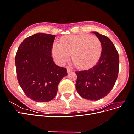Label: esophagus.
Instances as JSON below:
<instances>
[{"instance_id":"1","label":"esophagus","mask_w":134,"mask_h":134,"mask_svg":"<svg viewBox=\"0 0 134 134\" xmlns=\"http://www.w3.org/2000/svg\"><path fill=\"white\" fill-rule=\"evenodd\" d=\"M71 71H72V70L71 69H70V68L68 67V68H67V72H68V73H69V72H71Z\"/></svg>"}]
</instances>
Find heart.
<instances>
[{
  "mask_svg": "<svg viewBox=\"0 0 134 134\" xmlns=\"http://www.w3.org/2000/svg\"><path fill=\"white\" fill-rule=\"evenodd\" d=\"M100 40L96 36L90 35H68L55 43L52 55L59 64H64L72 55L75 65L80 69L90 68L98 62L102 53Z\"/></svg>",
  "mask_w": 134,
  "mask_h": 134,
  "instance_id": "obj_1",
  "label": "heart"
}]
</instances>
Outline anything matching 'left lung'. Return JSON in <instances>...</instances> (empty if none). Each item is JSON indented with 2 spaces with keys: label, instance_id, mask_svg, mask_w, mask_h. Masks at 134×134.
Instances as JSON below:
<instances>
[{
  "label": "left lung",
  "instance_id": "8db88e82",
  "mask_svg": "<svg viewBox=\"0 0 134 134\" xmlns=\"http://www.w3.org/2000/svg\"><path fill=\"white\" fill-rule=\"evenodd\" d=\"M102 43L99 60L88 70L76 71V90L83 98L97 100L106 96L116 83L119 73V56L114 44L107 36L93 32Z\"/></svg>",
  "mask_w": 134,
  "mask_h": 134
}]
</instances>
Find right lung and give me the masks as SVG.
Returning a JSON list of instances; mask_svg holds the SVG:
<instances>
[{
    "mask_svg": "<svg viewBox=\"0 0 134 134\" xmlns=\"http://www.w3.org/2000/svg\"><path fill=\"white\" fill-rule=\"evenodd\" d=\"M55 35L36 34L25 39L15 55L18 82L25 94L36 102L53 99L66 69L55 64L52 48Z\"/></svg>",
    "mask_w": 134,
    "mask_h": 134,
    "instance_id": "add662e5",
    "label": "right lung"
}]
</instances>
